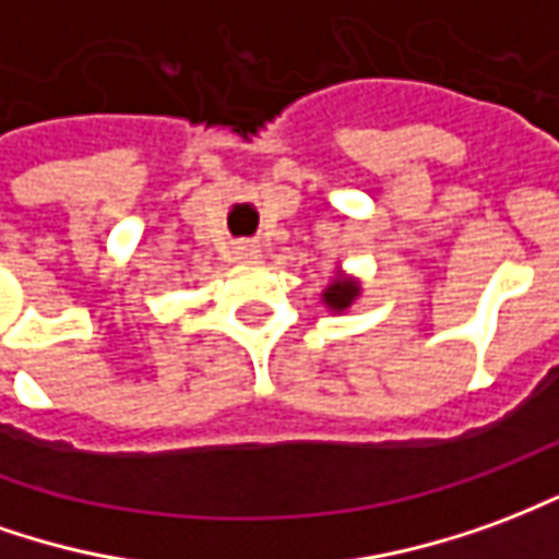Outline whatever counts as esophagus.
<instances>
[{
    "mask_svg": "<svg viewBox=\"0 0 559 559\" xmlns=\"http://www.w3.org/2000/svg\"><path fill=\"white\" fill-rule=\"evenodd\" d=\"M231 252H235L237 261L259 259V247H255L252 240H240V243H235V247H231Z\"/></svg>",
    "mask_w": 559,
    "mask_h": 559,
    "instance_id": "1",
    "label": "esophagus"
}]
</instances>
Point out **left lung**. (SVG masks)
Returning a JSON list of instances; mask_svg holds the SVG:
<instances>
[{
	"instance_id": "1",
	"label": "left lung",
	"mask_w": 559,
	"mask_h": 559,
	"mask_svg": "<svg viewBox=\"0 0 559 559\" xmlns=\"http://www.w3.org/2000/svg\"><path fill=\"white\" fill-rule=\"evenodd\" d=\"M361 295V286H358V280H352V276H343V273H336L334 280L328 283V288L322 292V300L328 310L343 312L349 310L352 304L358 300Z\"/></svg>"
}]
</instances>
